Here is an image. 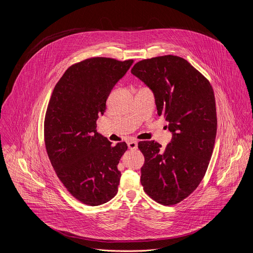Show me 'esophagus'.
Listing matches in <instances>:
<instances>
[{"mask_svg": "<svg viewBox=\"0 0 253 253\" xmlns=\"http://www.w3.org/2000/svg\"><path fill=\"white\" fill-rule=\"evenodd\" d=\"M128 148H129L130 150H136V149L138 148V143H137V141L133 140V141L128 142Z\"/></svg>", "mask_w": 253, "mask_h": 253, "instance_id": "1", "label": "esophagus"}]
</instances>
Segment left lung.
I'll use <instances>...</instances> for the list:
<instances>
[{
	"label": "left lung",
	"instance_id": "obj_1",
	"mask_svg": "<svg viewBox=\"0 0 253 253\" xmlns=\"http://www.w3.org/2000/svg\"><path fill=\"white\" fill-rule=\"evenodd\" d=\"M131 72L155 95L158 114L173 133L165 149L141 141L144 192L155 202L173 206L188 198L204 179L216 136V108L211 84L183 57L163 55L137 62Z\"/></svg>",
	"mask_w": 253,
	"mask_h": 253
}]
</instances>
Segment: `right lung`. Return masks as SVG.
<instances>
[{
    "mask_svg": "<svg viewBox=\"0 0 253 253\" xmlns=\"http://www.w3.org/2000/svg\"><path fill=\"white\" fill-rule=\"evenodd\" d=\"M134 59L90 57L69 66L50 96L43 124L44 144L54 172L80 203L99 206L118 192L117 169L127 144L112 145L96 132L106 100Z\"/></svg>",
    "mask_w": 253,
    "mask_h": 253,
    "instance_id": "add662e5",
    "label": "right lung"
}]
</instances>
